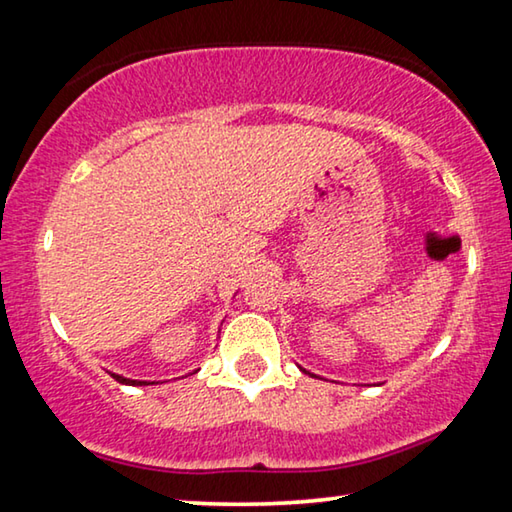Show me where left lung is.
<instances>
[{"label": "left lung", "instance_id": "left-lung-1", "mask_svg": "<svg viewBox=\"0 0 512 512\" xmlns=\"http://www.w3.org/2000/svg\"><path fill=\"white\" fill-rule=\"evenodd\" d=\"M304 373H306V371H304Z\"/></svg>", "mask_w": 512, "mask_h": 512}]
</instances>
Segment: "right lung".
I'll return each mask as SVG.
<instances>
[{"label":"right lung","mask_w":512,"mask_h":512,"mask_svg":"<svg viewBox=\"0 0 512 512\" xmlns=\"http://www.w3.org/2000/svg\"><path fill=\"white\" fill-rule=\"evenodd\" d=\"M112 377L116 382H121V384H130V387H139V384H146V382H137V380H128V377H121V375H114L112 373Z\"/></svg>","instance_id":"obj_1"}]
</instances>
